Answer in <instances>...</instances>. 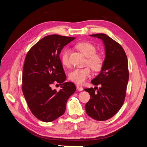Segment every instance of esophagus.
<instances>
[{
  "label": "esophagus",
  "mask_w": 147,
  "mask_h": 147,
  "mask_svg": "<svg viewBox=\"0 0 147 147\" xmlns=\"http://www.w3.org/2000/svg\"><path fill=\"white\" fill-rule=\"evenodd\" d=\"M76 87H77V89L78 90V91H83V87H82V86H80V85H77V86H76Z\"/></svg>",
  "instance_id": "esophagus-1"
}]
</instances>
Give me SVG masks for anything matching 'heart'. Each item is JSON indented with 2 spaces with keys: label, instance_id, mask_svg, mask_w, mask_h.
I'll use <instances>...</instances> for the list:
<instances>
[{
  "label": "heart",
  "instance_id": "1",
  "mask_svg": "<svg viewBox=\"0 0 147 147\" xmlns=\"http://www.w3.org/2000/svg\"><path fill=\"white\" fill-rule=\"evenodd\" d=\"M75 47L84 56L88 57L86 64L92 70L98 71L101 69L103 64V59L100 56L96 54V48L92 44L83 42L78 43ZM69 49L65 48L61 56L62 63L65 66H68L69 64ZM91 74V70L89 67L75 69L70 72L69 78L70 80L75 83L82 84L88 77H90Z\"/></svg>",
  "mask_w": 147,
  "mask_h": 147
}]
</instances>
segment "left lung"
Here are the masks:
<instances>
[{"label": "left lung", "mask_w": 147, "mask_h": 147, "mask_svg": "<svg viewBox=\"0 0 147 147\" xmlns=\"http://www.w3.org/2000/svg\"><path fill=\"white\" fill-rule=\"evenodd\" d=\"M90 36L103 42L105 59L100 73L91 80L94 85L100 87L97 91L92 88L84 89L91 97L85 110L92 118L105 121L113 117L124 103L129 80L127 59L122 47L108 35L97 34Z\"/></svg>", "instance_id": "left-lung-1"}]
</instances>
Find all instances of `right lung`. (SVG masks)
Here are the masks:
<instances>
[{
    "instance_id": "add662e5",
    "label": "right lung",
    "mask_w": 147,
    "mask_h": 147,
    "mask_svg": "<svg viewBox=\"0 0 147 147\" xmlns=\"http://www.w3.org/2000/svg\"><path fill=\"white\" fill-rule=\"evenodd\" d=\"M75 37L50 35L30 48L26 56L22 90L31 112L43 122H51L63 115L69 97L76 90L66 75L59 58L61 50ZM60 84L59 92L52 84Z\"/></svg>"
}]
</instances>
